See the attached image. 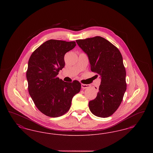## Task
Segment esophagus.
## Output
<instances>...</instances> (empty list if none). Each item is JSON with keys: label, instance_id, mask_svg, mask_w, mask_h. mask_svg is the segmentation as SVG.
<instances>
[{"label": "esophagus", "instance_id": "1", "mask_svg": "<svg viewBox=\"0 0 153 153\" xmlns=\"http://www.w3.org/2000/svg\"><path fill=\"white\" fill-rule=\"evenodd\" d=\"M90 87L89 85H87V84H81V88H82V89H86V88H89Z\"/></svg>", "mask_w": 153, "mask_h": 153}]
</instances>
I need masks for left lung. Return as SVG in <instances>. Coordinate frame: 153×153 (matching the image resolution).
<instances>
[{"instance_id":"left-lung-1","label":"left lung","mask_w":153,"mask_h":153,"mask_svg":"<svg viewBox=\"0 0 153 153\" xmlns=\"http://www.w3.org/2000/svg\"><path fill=\"white\" fill-rule=\"evenodd\" d=\"M76 42L87 54L91 71L101 78L96 97L89 102V109L96 117H110L120 105L126 91L122 56L116 46L101 36L78 39Z\"/></svg>"}]
</instances>
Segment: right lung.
Wrapping results in <instances>:
<instances>
[{"mask_svg": "<svg viewBox=\"0 0 153 153\" xmlns=\"http://www.w3.org/2000/svg\"><path fill=\"white\" fill-rule=\"evenodd\" d=\"M76 45L74 41L50 39L30 57L26 72L29 92L36 108L48 117L64 115L71 108L73 96L80 91L78 81L67 82L57 77L65 66L66 53Z\"/></svg>", "mask_w": 153, "mask_h": 153, "instance_id": "1", "label": "right lung"}]
</instances>
